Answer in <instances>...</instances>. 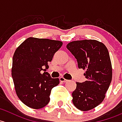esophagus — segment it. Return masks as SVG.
Instances as JSON below:
<instances>
[{
	"label": "esophagus",
	"instance_id": "obj_1",
	"mask_svg": "<svg viewBox=\"0 0 122 122\" xmlns=\"http://www.w3.org/2000/svg\"><path fill=\"white\" fill-rule=\"evenodd\" d=\"M60 81L61 82H66L68 81L67 79H65L64 77H60Z\"/></svg>",
	"mask_w": 122,
	"mask_h": 122
}]
</instances>
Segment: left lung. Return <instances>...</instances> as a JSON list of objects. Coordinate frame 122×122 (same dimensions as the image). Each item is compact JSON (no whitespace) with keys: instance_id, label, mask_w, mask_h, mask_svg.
Returning a JSON list of instances; mask_svg holds the SVG:
<instances>
[{"instance_id":"obj_1","label":"left lung","mask_w":122,"mask_h":122,"mask_svg":"<svg viewBox=\"0 0 122 122\" xmlns=\"http://www.w3.org/2000/svg\"><path fill=\"white\" fill-rule=\"evenodd\" d=\"M66 48L77 60L79 68L86 70V81L76 82L72 93L74 106L82 111L92 109L102 103L112 81V68L108 50L95 40L74 41Z\"/></svg>"}]
</instances>
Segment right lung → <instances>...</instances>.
I'll return each instance as SVG.
<instances>
[{"label": "right lung", "mask_w": 122, "mask_h": 122, "mask_svg": "<svg viewBox=\"0 0 122 122\" xmlns=\"http://www.w3.org/2000/svg\"><path fill=\"white\" fill-rule=\"evenodd\" d=\"M62 45L60 41L29 37L15 51L11 76L18 98L28 107L38 109L50 102L51 89L60 80L52 78L46 71L49 68L48 62ZM42 70L45 71L43 74L40 72Z\"/></svg>", "instance_id": "add662e5"}]
</instances>
